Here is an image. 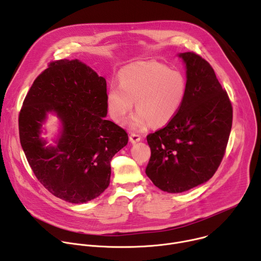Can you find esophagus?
Masks as SVG:
<instances>
[{"mask_svg": "<svg viewBox=\"0 0 261 261\" xmlns=\"http://www.w3.org/2000/svg\"><path fill=\"white\" fill-rule=\"evenodd\" d=\"M129 139L131 141V143H136L138 141H140V136L138 134H135V133H131L130 136H129Z\"/></svg>", "mask_w": 261, "mask_h": 261, "instance_id": "obj_1", "label": "esophagus"}]
</instances>
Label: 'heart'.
<instances>
[{
	"mask_svg": "<svg viewBox=\"0 0 261 261\" xmlns=\"http://www.w3.org/2000/svg\"><path fill=\"white\" fill-rule=\"evenodd\" d=\"M120 86L110 85L106 94L107 109L116 123H123L133 107L137 109L130 127L140 130L151 123L162 126L177 113L185 97L181 74L156 61L136 62L124 67Z\"/></svg>",
	"mask_w": 261,
	"mask_h": 261,
	"instance_id": "b5f03b06",
	"label": "heart"
}]
</instances>
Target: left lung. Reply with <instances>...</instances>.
Wrapping results in <instances>:
<instances>
[{
  "label": "left lung",
  "instance_id": "1",
  "mask_svg": "<svg viewBox=\"0 0 261 261\" xmlns=\"http://www.w3.org/2000/svg\"><path fill=\"white\" fill-rule=\"evenodd\" d=\"M186 67V92L176 115L148 134L146 175L156 187L181 193L207 181L218 169L232 125V106L212 66L194 53L177 55Z\"/></svg>",
  "mask_w": 261,
  "mask_h": 261
}]
</instances>
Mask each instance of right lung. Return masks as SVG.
Segmentation results:
<instances>
[{
    "label": "right lung",
    "mask_w": 261,
    "mask_h": 261,
    "mask_svg": "<svg viewBox=\"0 0 261 261\" xmlns=\"http://www.w3.org/2000/svg\"><path fill=\"white\" fill-rule=\"evenodd\" d=\"M48 113L60 121L55 146L41 137ZM106 115V81L80 60L53 62L35 80L18 118L20 144L34 174L55 196L85 203L108 187L110 161L128 134Z\"/></svg>",
    "instance_id": "right-lung-1"
}]
</instances>
